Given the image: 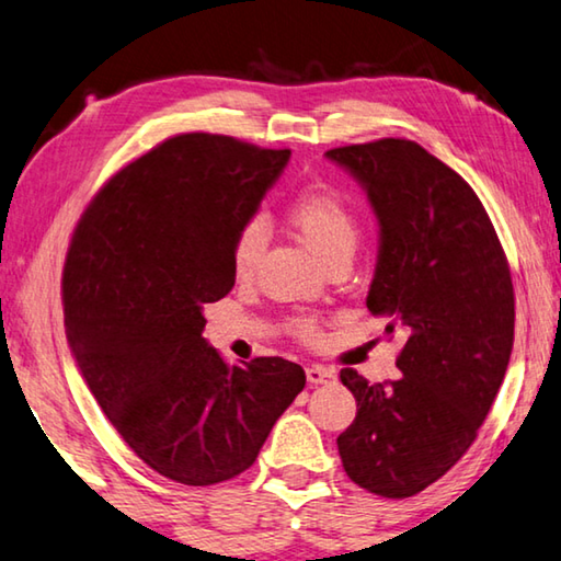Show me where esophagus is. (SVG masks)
Returning a JSON list of instances; mask_svg holds the SVG:
<instances>
[{"instance_id": "obj_1", "label": "esophagus", "mask_w": 561, "mask_h": 561, "mask_svg": "<svg viewBox=\"0 0 561 561\" xmlns=\"http://www.w3.org/2000/svg\"><path fill=\"white\" fill-rule=\"evenodd\" d=\"M306 376L310 383H329L335 378V370L329 368V366H321V364H310L306 368Z\"/></svg>"}]
</instances>
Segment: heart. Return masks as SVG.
Masks as SVG:
<instances>
[{
    "mask_svg": "<svg viewBox=\"0 0 561 561\" xmlns=\"http://www.w3.org/2000/svg\"><path fill=\"white\" fill-rule=\"evenodd\" d=\"M286 218L313 253L333 263L335 257L351 255L360 236V220L351 197L333 185H313L300 191L286 208ZM265 248V228L257 218L245 220L238 228L230 245L232 273L238 278H251ZM290 331L300 341L318 339V323L310 316L290 321Z\"/></svg>",
    "mask_w": 561,
    "mask_h": 561,
    "instance_id": "1",
    "label": "heart"
}]
</instances>
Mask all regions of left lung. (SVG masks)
I'll return each instance as SVG.
<instances>
[{
  "instance_id": "1",
  "label": "left lung",
  "mask_w": 561,
  "mask_h": 561,
  "mask_svg": "<svg viewBox=\"0 0 561 561\" xmlns=\"http://www.w3.org/2000/svg\"><path fill=\"white\" fill-rule=\"evenodd\" d=\"M325 154L366 185L381 226L366 306L389 321L386 333H407L396 381L341 370L358 413L339 454L360 489L407 499L469 451L504 381L514 343L510 261L479 195L419 142L381 137Z\"/></svg>"
}]
</instances>
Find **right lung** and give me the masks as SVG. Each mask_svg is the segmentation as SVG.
Wrapping results in <instances>:
<instances>
[{"mask_svg":"<svg viewBox=\"0 0 561 561\" xmlns=\"http://www.w3.org/2000/svg\"><path fill=\"white\" fill-rule=\"evenodd\" d=\"M290 150L183 133L119 168L77 220L62 271L67 341L125 444L178 484L253 467L304 391L280 356L230 366L203 339V306L236 286L230 245Z\"/></svg>","mask_w":561,"mask_h":561,"instance_id":"obj_1","label":"right lung"}]
</instances>
